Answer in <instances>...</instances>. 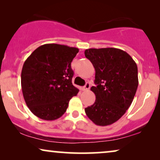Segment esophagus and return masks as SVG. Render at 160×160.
Returning <instances> with one entry per match:
<instances>
[{
  "mask_svg": "<svg viewBox=\"0 0 160 160\" xmlns=\"http://www.w3.org/2000/svg\"><path fill=\"white\" fill-rule=\"evenodd\" d=\"M89 88H90V84L87 82V84H85V86L83 87L82 89H83V90H84V91H87V90H89Z\"/></svg>",
  "mask_w": 160,
  "mask_h": 160,
  "instance_id": "esophagus-1",
  "label": "esophagus"
}]
</instances>
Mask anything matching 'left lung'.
<instances>
[{
    "instance_id": "8db88e82",
    "label": "left lung",
    "mask_w": 160,
    "mask_h": 160,
    "mask_svg": "<svg viewBox=\"0 0 160 160\" xmlns=\"http://www.w3.org/2000/svg\"><path fill=\"white\" fill-rule=\"evenodd\" d=\"M85 57L95 70L96 99L85 108L93 123L107 126L118 121L129 108L138 86V67L130 54L117 48L88 49Z\"/></svg>"
}]
</instances>
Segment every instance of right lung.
<instances>
[{"label":"right lung","mask_w":160,"mask_h":160,"mask_svg":"<svg viewBox=\"0 0 160 160\" xmlns=\"http://www.w3.org/2000/svg\"><path fill=\"white\" fill-rule=\"evenodd\" d=\"M78 49L47 43L37 48L24 62L21 85L30 111L41 119L62 117L70 100L78 92L72 84L71 62Z\"/></svg>","instance_id":"obj_1"}]
</instances>
